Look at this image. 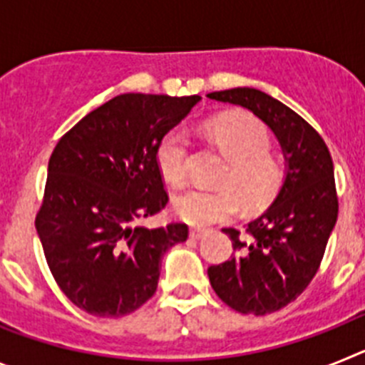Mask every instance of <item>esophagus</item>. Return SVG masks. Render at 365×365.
Returning a JSON list of instances; mask_svg holds the SVG:
<instances>
[{
  "label": "esophagus",
  "mask_w": 365,
  "mask_h": 365,
  "mask_svg": "<svg viewBox=\"0 0 365 365\" xmlns=\"http://www.w3.org/2000/svg\"><path fill=\"white\" fill-rule=\"evenodd\" d=\"M205 235H208V230H201V228H193V230H190V237H192V240H202Z\"/></svg>",
  "instance_id": "34e87169"
}]
</instances>
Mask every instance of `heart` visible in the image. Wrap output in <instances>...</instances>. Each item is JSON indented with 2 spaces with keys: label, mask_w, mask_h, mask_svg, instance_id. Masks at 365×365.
<instances>
[{
  "label": "heart",
  "mask_w": 365,
  "mask_h": 365,
  "mask_svg": "<svg viewBox=\"0 0 365 365\" xmlns=\"http://www.w3.org/2000/svg\"><path fill=\"white\" fill-rule=\"evenodd\" d=\"M206 128L230 160L221 179L227 188L188 190L173 202L175 214L193 227H208L234 217L240 202L247 212L265 208L285 179L282 160L269 151V130L247 113H227L208 122ZM188 148V138L179 130L168 131L159 143L157 166L170 185L182 186L186 182Z\"/></svg>",
  "instance_id": "heart-1"
}]
</instances>
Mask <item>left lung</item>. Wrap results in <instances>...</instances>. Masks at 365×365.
Masks as SVG:
<instances>
[{
    "instance_id": "8db88e82",
    "label": "left lung",
    "mask_w": 365,
    "mask_h": 365,
    "mask_svg": "<svg viewBox=\"0 0 365 365\" xmlns=\"http://www.w3.org/2000/svg\"><path fill=\"white\" fill-rule=\"evenodd\" d=\"M208 98L252 111L272 130L285 157L278 197L248 222L247 235L222 230L235 256L208 269L212 289L228 307L241 314H270L294 302L318 272L338 217L333 159L309 122L259 89L235 87Z\"/></svg>"
}]
</instances>
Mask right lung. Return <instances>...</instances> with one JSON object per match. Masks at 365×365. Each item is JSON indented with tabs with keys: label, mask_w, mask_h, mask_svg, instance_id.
I'll return each mask as SVG.
<instances>
[{
	"label": "right lung",
	"mask_w": 365,
	"mask_h": 365,
	"mask_svg": "<svg viewBox=\"0 0 365 365\" xmlns=\"http://www.w3.org/2000/svg\"><path fill=\"white\" fill-rule=\"evenodd\" d=\"M201 96L125 93L73 125L47 168L36 232L63 294L82 311L118 318L157 291L159 263L188 227L146 228L168 202L157 148Z\"/></svg>",
	"instance_id": "obj_1"
}]
</instances>
